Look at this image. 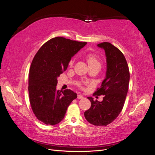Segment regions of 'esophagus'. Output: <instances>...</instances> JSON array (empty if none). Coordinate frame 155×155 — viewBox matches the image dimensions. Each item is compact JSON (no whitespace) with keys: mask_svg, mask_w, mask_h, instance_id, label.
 Wrapping results in <instances>:
<instances>
[{"mask_svg":"<svg viewBox=\"0 0 155 155\" xmlns=\"http://www.w3.org/2000/svg\"><path fill=\"white\" fill-rule=\"evenodd\" d=\"M78 98L79 100L83 99V96L82 95H81V94H79V95H78Z\"/></svg>","mask_w":155,"mask_h":155,"instance_id":"esophagus-1","label":"esophagus"}]
</instances>
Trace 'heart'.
<instances>
[{
	"instance_id": "heart-1",
	"label": "heart",
	"mask_w": 155,
	"mask_h": 155,
	"mask_svg": "<svg viewBox=\"0 0 155 155\" xmlns=\"http://www.w3.org/2000/svg\"><path fill=\"white\" fill-rule=\"evenodd\" d=\"M86 59L87 61L89 67H94V66H100V59L98 56L93 53H89L86 55ZM74 63V61L72 60L70 62V64L71 65Z\"/></svg>"
}]
</instances>
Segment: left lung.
<instances>
[{
    "instance_id": "1",
    "label": "left lung",
    "mask_w": 155,
    "mask_h": 155,
    "mask_svg": "<svg viewBox=\"0 0 155 155\" xmlns=\"http://www.w3.org/2000/svg\"><path fill=\"white\" fill-rule=\"evenodd\" d=\"M97 46L105 51L107 72L101 87L94 94L104 97L101 102L88 97L91 107L84 112V116L94 125L106 126L118 116L123 109L129 89L130 74L125 56L118 48L108 42L98 44Z\"/></svg>"
}]
</instances>
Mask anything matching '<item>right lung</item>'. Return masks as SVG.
Instances as JSON below:
<instances>
[{
	"label": "right lung",
	"mask_w": 155,
	"mask_h": 155,
	"mask_svg": "<svg viewBox=\"0 0 155 155\" xmlns=\"http://www.w3.org/2000/svg\"><path fill=\"white\" fill-rule=\"evenodd\" d=\"M87 44L56 37L41 46L29 72L28 92L31 109L46 125L59 123L77 94L70 89L57 91L58 78L67 70L72 57Z\"/></svg>",
	"instance_id": "add662e5"
}]
</instances>
